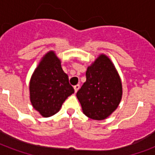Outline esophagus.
<instances>
[{"instance_id": "obj_1", "label": "esophagus", "mask_w": 155, "mask_h": 155, "mask_svg": "<svg viewBox=\"0 0 155 155\" xmlns=\"http://www.w3.org/2000/svg\"><path fill=\"white\" fill-rule=\"evenodd\" d=\"M80 84H76L74 86V89H75V92H77V91L80 89Z\"/></svg>"}]
</instances>
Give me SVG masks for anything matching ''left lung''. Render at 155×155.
Segmentation results:
<instances>
[{
  "label": "left lung",
  "instance_id": "1",
  "mask_svg": "<svg viewBox=\"0 0 155 155\" xmlns=\"http://www.w3.org/2000/svg\"><path fill=\"white\" fill-rule=\"evenodd\" d=\"M122 96L120 77L110 59L101 54L86 71V82L76 93L83 112L93 120L105 119L117 108Z\"/></svg>",
  "mask_w": 155,
  "mask_h": 155
}]
</instances>
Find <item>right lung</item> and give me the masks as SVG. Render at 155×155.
Listing matches in <instances>:
<instances>
[{"label": "right lung", "mask_w": 155, "mask_h": 155, "mask_svg": "<svg viewBox=\"0 0 155 155\" xmlns=\"http://www.w3.org/2000/svg\"><path fill=\"white\" fill-rule=\"evenodd\" d=\"M30 101L44 117L58 113L63 103L74 93L61 62L53 51L47 53L35 69L30 83Z\"/></svg>", "instance_id": "1"}]
</instances>
